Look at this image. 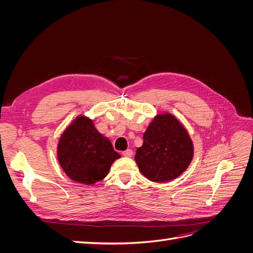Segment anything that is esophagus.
<instances>
[{
	"label": "esophagus",
	"mask_w": 253,
	"mask_h": 253,
	"mask_svg": "<svg viewBox=\"0 0 253 253\" xmlns=\"http://www.w3.org/2000/svg\"><path fill=\"white\" fill-rule=\"evenodd\" d=\"M122 155H124L125 157H132L133 156V151L132 150H126L125 152H122Z\"/></svg>",
	"instance_id": "1"
}]
</instances>
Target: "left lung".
Instances as JSON below:
<instances>
[{"label": "left lung", "mask_w": 253, "mask_h": 253, "mask_svg": "<svg viewBox=\"0 0 253 253\" xmlns=\"http://www.w3.org/2000/svg\"><path fill=\"white\" fill-rule=\"evenodd\" d=\"M192 139L181 122L170 113L157 114L143 133L135 162L149 180L167 182L177 178L192 162Z\"/></svg>", "instance_id": "obj_1"}]
</instances>
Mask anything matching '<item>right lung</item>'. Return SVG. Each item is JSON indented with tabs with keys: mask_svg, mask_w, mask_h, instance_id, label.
<instances>
[{
	"mask_svg": "<svg viewBox=\"0 0 253 253\" xmlns=\"http://www.w3.org/2000/svg\"><path fill=\"white\" fill-rule=\"evenodd\" d=\"M57 156L68 177L86 186L102 180L113 163L120 158L108 137L98 132L94 120L84 115L76 117L64 129Z\"/></svg>",
	"mask_w": 253,
	"mask_h": 253,
	"instance_id": "add662e5",
	"label": "right lung"
}]
</instances>
